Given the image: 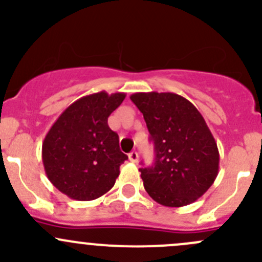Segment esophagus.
<instances>
[{"mask_svg":"<svg viewBox=\"0 0 262 262\" xmlns=\"http://www.w3.org/2000/svg\"><path fill=\"white\" fill-rule=\"evenodd\" d=\"M128 157H129V161H130V162H133V163L138 162V153H137L136 150H133V152L129 153Z\"/></svg>","mask_w":262,"mask_h":262,"instance_id":"esophagus-1","label":"esophagus"}]
</instances>
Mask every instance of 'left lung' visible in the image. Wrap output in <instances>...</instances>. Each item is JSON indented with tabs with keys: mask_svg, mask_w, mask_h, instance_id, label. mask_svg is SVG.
Wrapping results in <instances>:
<instances>
[{
	"mask_svg": "<svg viewBox=\"0 0 262 262\" xmlns=\"http://www.w3.org/2000/svg\"><path fill=\"white\" fill-rule=\"evenodd\" d=\"M130 100L155 143V163L139 168L144 189L165 207L191 204L212 186L219 171V150L204 118L173 92H137Z\"/></svg>",
	"mask_w": 262,
	"mask_h": 262,
	"instance_id": "1",
	"label": "left lung"
}]
</instances>
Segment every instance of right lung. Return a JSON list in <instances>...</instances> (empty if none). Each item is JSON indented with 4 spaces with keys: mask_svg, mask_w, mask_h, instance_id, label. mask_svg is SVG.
<instances>
[{
    "mask_svg": "<svg viewBox=\"0 0 262 262\" xmlns=\"http://www.w3.org/2000/svg\"><path fill=\"white\" fill-rule=\"evenodd\" d=\"M125 99L124 92L87 95L71 104L44 138V170L49 181L68 198L97 199L114 186L120 165L128 160L107 118Z\"/></svg>",
    "mask_w": 262,
    "mask_h": 262,
    "instance_id": "obj_1",
    "label": "right lung"
}]
</instances>
